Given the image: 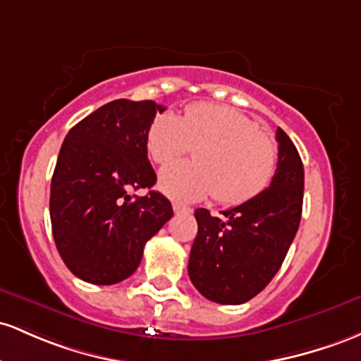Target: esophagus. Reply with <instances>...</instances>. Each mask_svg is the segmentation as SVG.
<instances>
[{"label":"esophagus","instance_id":"34e87169","mask_svg":"<svg viewBox=\"0 0 361 361\" xmlns=\"http://www.w3.org/2000/svg\"><path fill=\"white\" fill-rule=\"evenodd\" d=\"M173 212H176L177 214H189V213H192V209L189 208V206L180 204V202H173Z\"/></svg>","mask_w":361,"mask_h":361}]
</instances>
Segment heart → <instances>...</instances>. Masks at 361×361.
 Listing matches in <instances>:
<instances>
[{"label": "heart", "mask_w": 361, "mask_h": 361, "mask_svg": "<svg viewBox=\"0 0 361 361\" xmlns=\"http://www.w3.org/2000/svg\"><path fill=\"white\" fill-rule=\"evenodd\" d=\"M147 147L155 164L165 165L194 149L192 164H172L159 185L177 201L213 196L224 206H238L259 196L273 180L278 147L256 121L216 104H192L184 116L160 112L149 124Z\"/></svg>", "instance_id": "b5f03b06"}]
</instances>
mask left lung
<instances>
[{"label": "left lung", "instance_id": "8db88e82", "mask_svg": "<svg viewBox=\"0 0 361 361\" xmlns=\"http://www.w3.org/2000/svg\"><path fill=\"white\" fill-rule=\"evenodd\" d=\"M278 167L254 200L226 209L194 212L197 235L189 256V278L208 300L238 305L269 285L281 268L302 218L303 164L281 128L276 129Z\"/></svg>", "mask_w": 361, "mask_h": 361}]
</instances>
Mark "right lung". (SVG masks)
I'll list each match as a JSON object with an SVG mask.
<instances>
[{"mask_svg": "<svg viewBox=\"0 0 361 361\" xmlns=\"http://www.w3.org/2000/svg\"><path fill=\"white\" fill-rule=\"evenodd\" d=\"M164 105L112 100L73 126L51 180V225L61 259L76 278L116 285L135 273L145 244L172 218V204L152 191L147 133ZM131 188H149L133 198Z\"/></svg>", "mask_w": 361, "mask_h": 361, "instance_id": "1", "label": "right lung"}]
</instances>
